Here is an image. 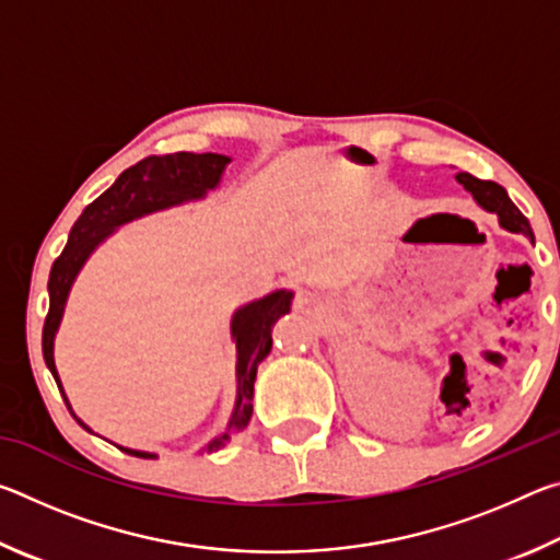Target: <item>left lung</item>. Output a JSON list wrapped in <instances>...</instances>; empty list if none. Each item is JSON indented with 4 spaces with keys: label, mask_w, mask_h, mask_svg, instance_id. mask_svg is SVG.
Here are the masks:
<instances>
[{
    "label": "left lung",
    "mask_w": 560,
    "mask_h": 560,
    "mask_svg": "<svg viewBox=\"0 0 560 560\" xmlns=\"http://www.w3.org/2000/svg\"><path fill=\"white\" fill-rule=\"evenodd\" d=\"M457 183H462L464 189H469L479 207H485L487 212H494L499 217V224L504 226V230L526 234L528 240H534V232H530L528 220L521 214L518 207L511 202V197L506 195L504 187L491 183V179L474 177L469 173H457Z\"/></svg>",
    "instance_id": "1"
}]
</instances>
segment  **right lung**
<instances>
[{"instance_id":"add662e5","label":"right lung","mask_w":560,"mask_h":560,"mask_svg":"<svg viewBox=\"0 0 560 560\" xmlns=\"http://www.w3.org/2000/svg\"><path fill=\"white\" fill-rule=\"evenodd\" d=\"M230 158L217 153H173V155H150L140 160L138 165L128 167L126 173L113 183L98 200H93L83 214L75 220L69 234V244L63 246L61 257L54 261L49 273V314L44 320L42 334V350L44 360L49 365L56 385L61 390L59 373L54 365V336L59 330L66 299H69L71 283L75 273L81 271L83 261L91 257V252L106 240V236L116 230V226L126 224L138 217L167 210V207L183 205L189 200H202L207 189H214L220 185L222 173ZM291 291H273L254 303H246L232 318V338L236 340V381H240V390H236V407L222 438L212 440L207 444V452L220 450L222 444L230 440V432H240L252 420V400H254V381H257V365L271 350V328L277 320L291 311ZM63 393V390H61ZM66 400V395H63ZM69 405V400H66ZM71 410V405H69ZM73 415V412H71ZM75 417V415H73ZM79 420V417H75ZM79 424H83L79 420ZM86 428V424H83ZM89 430V428H86ZM122 452L132 454V457L153 459L155 454L138 452L120 447Z\"/></svg>"}]
</instances>
